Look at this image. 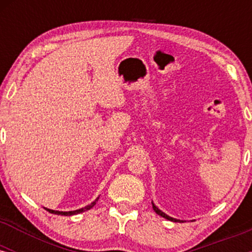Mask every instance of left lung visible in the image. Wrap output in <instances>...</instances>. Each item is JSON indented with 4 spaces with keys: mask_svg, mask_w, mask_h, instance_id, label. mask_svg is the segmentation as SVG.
<instances>
[{
    "mask_svg": "<svg viewBox=\"0 0 252 252\" xmlns=\"http://www.w3.org/2000/svg\"><path fill=\"white\" fill-rule=\"evenodd\" d=\"M153 209H154V211H155V212H156V213H158V216L163 217V218L168 219V220H170V221H179V222H180V220H179V219L172 218V217L167 216V215H166V213H163V212H162V211H161V210H158V207H156V206H155V205H154V202H153Z\"/></svg>",
    "mask_w": 252,
    "mask_h": 252,
    "instance_id": "left-lung-1",
    "label": "left lung"
}]
</instances>
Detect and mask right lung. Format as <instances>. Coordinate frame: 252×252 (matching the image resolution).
Instances as JSON below:
<instances>
[{"label":"right lung","instance_id":"1","mask_svg":"<svg viewBox=\"0 0 252 252\" xmlns=\"http://www.w3.org/2000/svg\"><path fill=\"white\" fill-rule=\"evenodd\" d=\"M98 199H99V198H97L96 200L92 201L91 204L88 205V206L83 207V209L74 210V211H68V212H63V211H54V210H50V209H46V210H47L48 212H50V213H53V215H59V216H73V215H78V213L85 212V211H88V210H90V209H92V207H94V205H96V202L98 201Z\"/></svg>","mask_w":252,"mask_h":252}]
</instances>
